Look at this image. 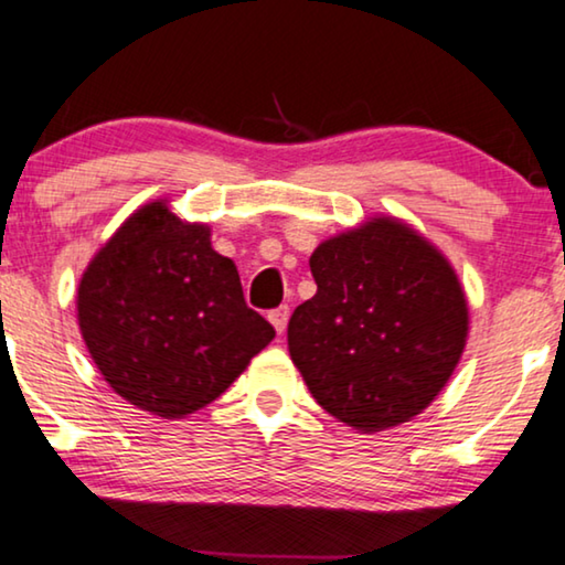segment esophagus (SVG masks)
<instances>
[{"mask_svg": "<svg viewBox=\"0 0 565 565\" xmlns=\"http://www.w3.org/2000/svg\"><path fill=\"white\" fill-rule=\"evenodd\" d=\"M268 322L274 324L276 328V332H281L286 330V322H289V307H276V309H271V312H268Z\"/></svg>", "mask_w": 565, "mask_h": 565, "instance_id": "obj_1", "label": "esophagus"}]
</instances>
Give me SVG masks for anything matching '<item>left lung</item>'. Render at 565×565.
I'll use <instances>...</instances> for the list:
<instances>
[{"label":"left lung","instance_id":"left-lung-1","mask_svg":"<svg viewBox=\"0 0 565 565\" xmlns=\"http://www.w3.org/2000/svg\"><path fill=\"white\" fill-rule=\"evenodd\" d=\"M317 294L294 309L289 353L324 412L363 433L419 415L456 371L466 294L448 258L396 217L317 245Z\"/></svg>","mask_w":565,"mask_h":565}]
</instances>
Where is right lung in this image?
Returning a JSON list of instances; mask_svg holds the SVG:
<instances>
[{"mask_svg": "<svg viewBox=\"0 0 565 565\" xmlns=\"http://www.w3.org/2000/svg\"><path fill=\"white\" fill-rule=\"evenodd\" d=\"M76 317L115 394L163 419L217 399L276 335L245 305L210 227L179 220L166 200L135 210L89 260Z\"/></svg>", "mask_w": 565, "mask_h": 565, "instance_id": "1", "label": "right lung"}]
</instances>
